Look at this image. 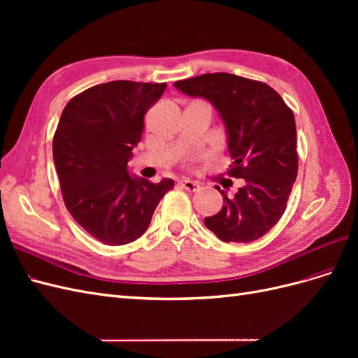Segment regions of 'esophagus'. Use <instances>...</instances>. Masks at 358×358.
Wrapping results in <instances>:
<instances>
[{"label":"esophagus","mask_w":358,"mask_h":358,"mask_svg":"<svg viewBox=\"0 0 358 358\" xmlns=\"http://www.w3.org/2000/svg\"><path fill=\"white\" fill-rule=\"evenodd\" d=\"M179 185H180L183 189H187V191H189V192H196V191L200 188L199 183L192 182V180H189V179H182V180H179Z\"/></svg>","instance_id":"esophagus-1"}]
</instances>
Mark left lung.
<instances>
[{
  "label": "left lung",
  "mask_w": 358,
  "mask_h": 358,
  "mask_svg": "<svg viewBox=\"0 0 358 358\" xmlns=\"http://www.w3.org/2000/svg\"><path fill=\"white\" fill-rule=\"evenodd\" d=\"M175 88L208 100L220 113L233 159L229 175L245 180L234 197L215 187L224 206L206 216V227L222 242L259 239L284 215L297 178L294 113L268 85L230 73L201 74Z\"/></svg>",
  "instance_id": "obj_1"
}]
</instances>
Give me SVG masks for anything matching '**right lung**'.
I'll use <instances>...</instances> for the list:
<instances>
[{
    "instance_id": "obj_1",
    "label": "right lung",
    "mask_w": 358,
    "mask_h": 358,
    "mask_svg": "<svg viewBox=\"0 0 358 358\" xmlns=\"http://www.w3.org/2000/svg\"><path fill=\"white\" fill-rule=\"evenodd\" d=\"M166 83L115 80L76 95L53 136L64 203L85 231L106 245L134 242L175 185L129 175L128 161L143 133L145 113Z\"/></svg>"
}]
</instances>
